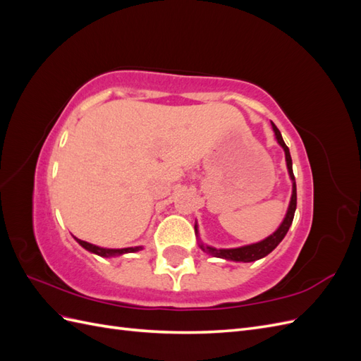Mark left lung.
<instances>
[{
	"instance_id": "obj_1",
	"label": "left lung",
	"mask_w": 361,
	"mask_h": 361,
	"mask_svg": "<svg viewBox=\"0 0 361 361\" xmlns=\"http://www.w3.org/2000/svg\"><path fill=\"white\" fill-rule=\"evenodd\" d=\"M271 125H272V130H274V134H276L277 143L283 147V150H285L286 166H288L289 176L292 179V197H290V203H289L285 220H283V223L280 224V227L277 228L274 233L269 235L267 239H264V241L251 244V245L239 247V248H214V247H209V245L200 244V248L203 251H206V253H209L211 256H214V257H221V259L233 260V262H255L257 259L265 257L281 243V239L286 236L289 227L293 221L295 209H297V183H295V176H293V171H292V158H290V154H289V147L285 145V141H283V137L280 134L279 128L272 122H271ZM195 232H197V226H195Z\"/></svg>"
}]
</instances>
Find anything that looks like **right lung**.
I'll list each match as a JSON object with an SVG mask.
<instances>
[{"label": "right lung", "instance_id": "add662e5", "mask_svg": "<svg viewBox=\"0 0 361 361\" xmlns=\"http://www.w3.org/2000/svg\"><path fill=\"white\" fill-rule=\"evenodd\" d=\"M76 243H78L81 247H84L85 250H89L90 253H94L97 256H102V257H114V256H120V255H125V253H134V251H138L143 247H128V248H102V247H97L93 245L90 243H85L81 241V239L75 238Z\"/></svg>", "mask_w": 361, "mask_h": 361}]
</instances>
